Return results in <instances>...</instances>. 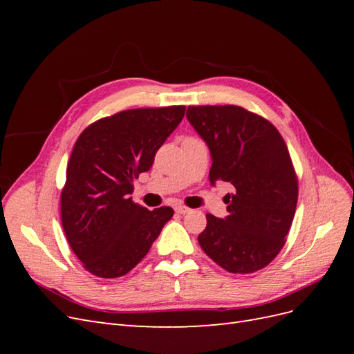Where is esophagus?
Masks as SVG:
<instances>
[{"label":"esophagus","mask_w":354,"mask_h":354,"mask_svg":"<svg viewBox=\"0 0 354 354\" xmlns=\"http://www.w3.org/2000/svg\"><path fill=\"white\" fill-rule=\"evenodd\" d=\"M192 209L190 208H187V207H185V205H177L176 207V212H178V214H189Z\"/></svg>","instance_id":"esophagus-1"}]
</instances>
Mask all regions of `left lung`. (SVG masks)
Returning a JSON list of instances; mask_svg holds the SVG:
<instances>
[{"label":"left lung","mask_w":354,"mask_h":354,"mask_svg":"<svg viewBox=\"0 0 354 354\" xmlns=\"http://www.w3.org/2000/svg\"><path fill=\"white\" fill-rule=\"evenodd\" d=\"M187 121L207 143L209 181H226L227 216L207 214L198 242L230 273H254L279 254L291 229L298 180L281 133L241 106H189Z\"/></svg>","instance_id":"8db88e82"}]
</instances>
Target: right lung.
Here are the masks:
<instances>
[{"instance_id":"1","label":"right lung","mask_w":354,"mask_h":354,"mask_svg":"<svg viewBox=\"0 0 354 354\" xmlns=\"http://www.w3.org/2000/svg\"><path fill=\"white\" fill-rule=\"evenodd\" d=\"M185 106L130 109L88 125L78 137L60 196L72 251L91 274L113 279L140 263L173 208L133 202V180L151 169L158 149L185 116Z\"/></svg>"}]
</instances>
